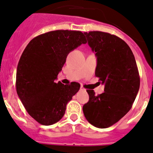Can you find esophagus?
Instances as JSON below:
<instances>
[{
	"instance_id": "obj_1",
	"label": "esophagus",
	"mask_w": 153,
	"mask_h": 153,
	"mask_svg": "<svg viewBox=\"0 0 153 153\" xmlns=\"http://www.w3.org/2000/svg\"><path fill=\"white\" fill-rule=\"evenodd\" d=\"M80 91H85V89L82 86H81V87H80Z\"/></svg>"
}]
</instances>
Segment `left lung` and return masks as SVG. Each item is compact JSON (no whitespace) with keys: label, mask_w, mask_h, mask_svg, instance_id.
<instances>
[{"label":"left lung","mask_w":153,"mask_h":153,"mask_svg":"<svg viewBox=\"0 0 153 153\" xmlns=\"http://www.w3.org/2000/svg\"><path fill=\"white\" fill-rule=\"evenodd\" d=\"M96 53L95 76L104 91L95 95L87 90L89 100L82 107L86 120L97 128H105L118 122L131 109L140 88V76L133 53L120 38L108 33H84Z\"/></svg>","instance_id":"left-lung-1"}]
</instances>
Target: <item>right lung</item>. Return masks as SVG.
Segmentation results:
<instances>
[{"mask_svg":"<svg viewBox=\"0 0 153 153\" xmlns=\"http://www.w3.org/2000/svg\"><path fill=\"white\" fill-rule=\"evenodd\" d=\"M81 31L54 30L32 39L23 51L16 72V91L28 114L50 126L64 116L66 105L79 90L78 82L56 83L71 51L86 44Z\"/></svg>","mask_w":153,"mask_h":153,"instance_id":"add662e5","label":"right lung"}]
</instances>
